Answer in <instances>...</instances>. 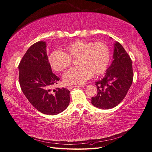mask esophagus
<instances>
[{
	"mask_svg": "<svg viewBox=\"0 0 152 152\" xmlns=\"http://www.w3.org/2000/svg\"><path fill=\"white\" fill-rule=\"evenodd\" d=\"M79 87H81L80 86H69L67 87V89H69V90H71L72 89L75 88H79Z\"/></svg>",
	"mask_w": 152,
	"mask_h": 152,
	"instance_id": "obj_1",
	"label": "esophagus"
}]
</instances>
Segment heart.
Listing matches in <instances>:
<instances>
[{
    "instance_id": "1",
    "label": "heart",
    "mask_w": 152,
    "mask_h": 152,
    "mask_svg": "<svg viewBox=\"0 0 152 152\" xmlns=\"http://www.w3.org/2000/svg\"><path fill=\"white\" fill-rule=\"evenodd\" d=\"M111 57L110 49L103 42H86L77 40L67 45L65 53L56 50L49 56V62L56 71H63L71 64V59H77L79 65L66 71L63 75L67 85H80L95 76L107 70Z\"/></svg>"
}]
</instances>
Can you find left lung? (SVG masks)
I'll list each match as a JSON object with an SVG mask.
<instances>
[{
  "mask_svg": "<svg viewBox=\"0 0 152 152\" xmlns=\"http://www.w3.org/2000/svg\"><path fill=\"white\" fill-rule=\"evenodd\" d=\"M113 59L104 77L95 84L98 94L91 98V103L100 109H111L120 104L126 96L133 82L132 59L118 42L114 45Z\"/></svg>",
  "mask_w": 152,
  "mask_h": 152,
  "instance_id": "left-lung-1",
  "label": "left lung"
}]
</instances>
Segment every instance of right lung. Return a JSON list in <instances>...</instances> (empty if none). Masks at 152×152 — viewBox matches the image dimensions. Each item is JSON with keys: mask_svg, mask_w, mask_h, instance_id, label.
<instances>
[{"mask_svg": "<svg viewBox=\"0 0 152 152\" xmlns=\"http://www.w3.org/2000/svg\"><path fill=\"white\" fill-rule=\"evenodd\" d=\"M19 80L22 92L37 110L54 115L69 104L70 91L52 86L60 81L52 72L46 53V43L39 41L27 49L19 64Z\"/></svg>", "mask_w": 152, "mask_h": 152, "instance_id": "add662e5", "label": "right lung"}]
</instances>
